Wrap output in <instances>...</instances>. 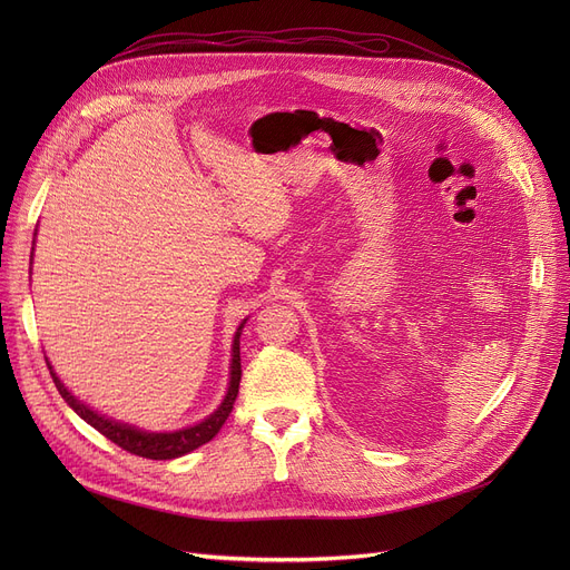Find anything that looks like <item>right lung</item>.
Returning a JSON list of instances; mask_svg holds the SVG:
<instances>
[{
    "mask_svg": "<svg viewBox=\"0 0 570 570\" xmlns=\"http://www.w3.org/2000/svg\"><path fill=\"white\" fill-rule=\"evenodd\" d=\"M245 323H247V318L237 325L235 337H233L230 372H228L230 379H228V387H226V395H224L222 404L213 413H209L207 417H203L200 423L183 428V430H175V432H147V430H140V428L129 425V423L112 421V417L95 411L92 406H87L85 402H80L73 393H69V387L62 381H59V376L55 374L52 365L48 363V357H46V363H48L50 376H52V381L57 385L59 395L65 397V402L82 417L87 425H92L106 439H110L119 448H125L127 453H134L138 458H147V460H175V458H183V455L196 451L198 445L207 443L209 439H213L222 430V425L226 423V417H228V413L233 409V402L237 397V391H239V376H243V370H239V335H243Z\"/></svg>",
    "mask_w": 570,
    "mask_h": 570,
    "instance_id": "1",
    "label": "right lung"
}]
</instances>
